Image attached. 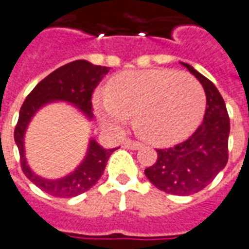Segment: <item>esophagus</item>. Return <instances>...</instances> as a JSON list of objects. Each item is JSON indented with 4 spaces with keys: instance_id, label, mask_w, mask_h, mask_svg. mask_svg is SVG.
<instances>
[{
    "instance_id": "1",
    "label": "esophagus",
    "mask_w": 249,
    "mask_h": 249,
    "mask_svg": "<svg viewBox=\"0 0 249 249\" xmlns=\"http://www.w3.org/2000/svg\"><path fill=\"white\" fill-rule=\"evenodd\" d=\"M124 146L127 147V149L137 150V149H140V147L142 146V143L138 141H133V140H126V141H124Z\"/></svg>"
}]
</instances>
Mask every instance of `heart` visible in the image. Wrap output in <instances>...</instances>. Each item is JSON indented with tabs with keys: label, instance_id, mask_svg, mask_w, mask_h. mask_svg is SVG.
Instances as JSON below:
<instances>
[{
	"label": "heart",
	"instance_id": "b5f03b06",
	"mask_svg": "<svg viewBox=\"0 0 249 249\" xmlns=\"http://www.w3.org/2000/svg\"><path fill=\"white\" fill-rule=\"evenodd\" d=\"M99 121L122 127L134 115L135 128L150 143L174 145L191 135L206 108V95L198 80L175 70H130L112 78L109 90L93 96Z\"/></svg>",
	"mask_w": 249,
	"mask_h": 249
}]
</instances>
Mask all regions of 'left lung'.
I'll return each mask as SVG.
<instances>
[{"instance_id": "left-lung-1", "label": "left lung", "mask_w": 249, "mask_h": 249, "mask_svg": "<svg viewBox=\"0 0 249 249\" xmlns=\"http://www.w3.org/2000/svg\"><path fill=\"white\" fill-rule=\"evenodd\" d=\"M205 89L206 112L199 127L188 140L174 147L157 149V160L145 169L149 181L172 195H191L209 186L228 162L229 115L213 82L191 65L183 63Z\"/></svg>"}]
</instances>
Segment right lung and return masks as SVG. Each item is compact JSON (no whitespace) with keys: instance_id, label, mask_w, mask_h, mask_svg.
Here are the masks:
<instances>
[{"instance_id":"1","label":"right lung","mask_w":249,"mask_h":249,"mask_svg":"<svg viewBox=\"0 0 249 249\" xmlns=\"http://www.w3.org/2000/svg\"><path fill=\"white\" fill-rule=\"evenodd\" d=\"M108 70L109 68L96 66L85 59L66 63L43 78L27 96L20 108L15 128V141L20 153L21 169L24 175L44 193L58 198H73L88 191L102 178L108 159L115 149H104L95 140H90L87 156L74 172L62 179H44L31 171L24 156V134L28 123L39 108L58 100L73 104L81 109L88 119H92V93Z\"/></svg>"}]
</instances>
